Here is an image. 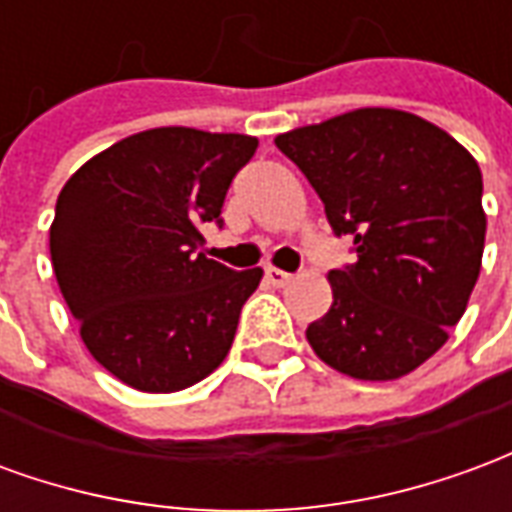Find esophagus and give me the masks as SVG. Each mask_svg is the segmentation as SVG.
<instances>
[{"mask_svg": "<svg viewBox=\"0 0 512 512\" xmlns=\"http://www.w3.org/2000/svg\"><path fill=\"white\" fill-rule=\"evenodd\" d=\"M266 279H268V282H271V285H274V288H285L290 279H293V274H288V271H282V268L268 266L266 268Z\"/></svg>", "mask_w": 512, "mask_h": 512, "instance_id": "esophagus-1", "label": "esophagus"}]
</instances>
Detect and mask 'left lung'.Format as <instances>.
<instances>
[{"instance_id":"1","label":"left lung","mask_w":512,"mask_h":512,"mask_svg":"<svg viewBox=\"0 0 512 512\" xmlns=\"http://www.w3.org/2000/svg\"><path fill=\"white\" fill-rule=\"evenodd\" d=\"M356 263L329 271L332 307L307 326L323 362L392 381L447 343L480 277L483 175L447 131L400 109H354L279 134Z\"/></svg>"}]
</instances>
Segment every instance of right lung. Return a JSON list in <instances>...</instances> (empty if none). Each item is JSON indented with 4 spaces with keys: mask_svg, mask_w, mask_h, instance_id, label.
<instances>
[{
    "mask_svg": "<svg viewBox=\"0 0 512 512\" xmlns=\"http://www.w3.org/2000/svg\"><path fill=\"white\" fill-rule=\"evenodd\" d=\"M255 150L246 134L150 128L62 186L51 266L87 351L123 384L180 392L224 362L263 268L208 260L200 224H222L227 189Z\"/></svg>",
    "mask_w": 512,
    "mask_h": 512,
    "instance_id": "obj_1",
    "label": "right lung"
}]
</instances>
